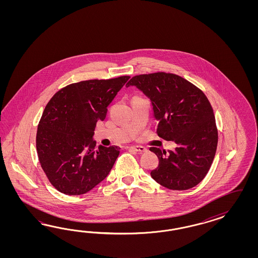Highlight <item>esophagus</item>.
<instances>
[{
    "mask_svg": "<svg viewBox=\"0 0 258 258\" xmlns=\"http://www.w3.org/2000/svg\"><path fill=\"white\" fill-rule=\"evenodd\" d=\"M130 149H132L133 151H136V152H146L147 149L144 148V147H140V146H136V147H130Z\"/></svg>",
    "mask_w": 258,
    "mask_h": 258,
    "instance_id": "1",
    "label": "esophagus"
}]
</instances>
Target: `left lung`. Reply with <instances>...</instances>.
Here are the masks:
<instances>
[{"instance_id":"left-lung-1","label":"left lung","mask_w":258,"mask_h":258,"mask_svg":"<svg viewBox=\"0 0 258 258\" xmlns=\"http://www.w3.org/2000/svg\"><path fill=\"white\" fill-rule=\"evenodd\" d=\"M136 87L150 101L159 122L157 134L177 147L151 148L159 166L150 175L171 190H187L209 171L218 146V131L210 102L203 92L177 75L156 73L133 77L125 87Z\"/></svg>"}]
</instances>
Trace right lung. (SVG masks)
<instances>
[{"mask_svg": "<svg viewBox=\"0 0 258 258\" xmlns=\"http://www.w3.org/2000/svg\"><path fill=\"white\" fill-rule=\"evenodd\" d=\"M130 77L86 80L58 91L48 102L37 132L39 163L53 186L65 195L85 194L111 170L120 148L95 149L94 130Z\"/></svg>", "mask_w": 258, "mask_h": 258, "instance_id": "add662e5", "label": "right lung"}]
</instances>
